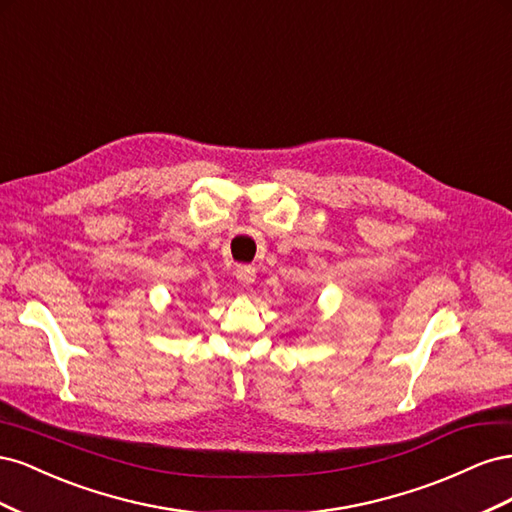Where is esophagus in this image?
<instances>
[{
  "label": "esophagus",
  "instance_id": "34e87169",
  "mask_svg": "<svg viewBox=\"0 0 512 512\" xmlns=\"http://www.w3.org/2000/svg\"><path fill=\"white\" fill-rule=\"evenodd\" d=\"M237 282L243 288H250L256 282V269L254 267H239L237 269Z\"/></svg>",
  "mask_w": 512,
  "mask_h": 512
}]
</instances>
